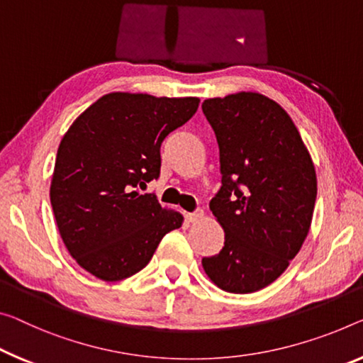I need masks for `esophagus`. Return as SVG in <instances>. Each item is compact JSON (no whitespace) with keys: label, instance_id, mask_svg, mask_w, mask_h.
<instances>
[{"label":"esophagus","instance_id":"obj_1","mask_svg":"<svg viewBox=\"0 0 363 363\" xmlns=\"http://www.w3.org/2000/svg\"><path fill=\"white\" fill-rule=\"evenodd\" d=\"M204 217V211L201 209V208H198L196 211H194V213H188L186 214V219H188V222H198V220H201Z\"/></svg>","mask_w":363,"mask_h":363}]
</instances>
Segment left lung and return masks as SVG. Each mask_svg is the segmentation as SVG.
Returning <instances> with one entry per match:
<instances>
[{
  "mask_svg": "<svg viewBox=\"0 0 363 363\" xmlns=\"http://www.w3.org/2000/svg\"><path fill=\"white\" fill-rule=\"evenodd\" d=\"M203 113L219 144L222 186L209 208L225 242L201 263L222 291L256 292L287 269L308 235L315 165L287 111L261 94L208 99Z\"/></svg>",
  "mask_w": 363,
  "mask_h": 363,
  "instance_id": "obj_1",
  "label": "left lung"
}]
</instances>
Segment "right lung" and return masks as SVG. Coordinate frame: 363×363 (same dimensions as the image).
<instances>
[{"instance_id": "1", "label": "right lung", "mask_w": 363, "mask_h": 363, "mask_svg": "<svg viewBox=\"0 0 363 363\" xmlns=\"http://www.w3.org/2000/svg\"><path fill=\"white\" fill-rule=\"evenodd\" d=\"M198 97L111 92L77 116L58 147L50 201L82 269L115 282L146 266L183 216L143 193L160 175V146L196 113Z\"/></svg>"}]
</instances>
